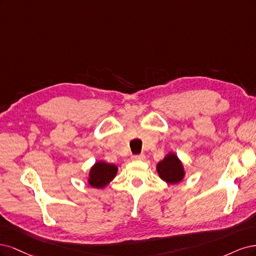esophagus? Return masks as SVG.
<instances>
[{
	"instance_id": "obj_1",
	"label": "esophagus",
	"mask_w": 256,
	"mask_h": 256,
	"mask_svg": "<svg viewBox=\"0 0 256 256\" xmlns=\"http://www.w3.org/2000/svg\"><path fill=\"white\" fill-rule=\"evenodd\" d=\"M144 158V154H138L132 156V160H142Z\"/></svg>"
}]
</instances>
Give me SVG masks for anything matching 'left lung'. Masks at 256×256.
<instances>
[{"instance_id":"1","label":"left lung","mask_w":256,"mask_h":256,"mask_svg":"<svg viewBox=\"0 0 256 256\" xmlns=\"http://www.w3.org/2000/svg\"><path fill=\"white\" fill-rule=\"evenodd\" d=\"M160 178L168 184H178L185 176L183 164L174 153H169L156 164Z\"/></svg>"}]
</instances>
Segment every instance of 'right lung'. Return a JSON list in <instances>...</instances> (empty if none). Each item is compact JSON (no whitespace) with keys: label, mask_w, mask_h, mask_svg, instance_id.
I'll list each match as a JSON object with an SVG mask.
<instances>
[{"label":"right lung","mask_w":256,"mask_h":256,"mask_svg":"<svg viewBox=\"0 0 256 256\" xmlns=\"http://www.w3.org/2000/svg\"><path fill=\"white\" fill-rule=\"evenodd\" d=\"M118 167L114 164L105 162H96L90 169L88 183L94 188H104L116 176Z\"/></svg>","instance_id":"right-lung-1"}]
</instances>
